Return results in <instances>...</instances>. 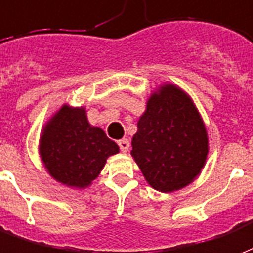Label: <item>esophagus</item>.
Returning <instances> with one entry per match:
<instances>
[{"label":"esophagus","instance_id":"34e87169","mask_svg":"<svg viewBox=\"0 0 253 253\" xmlns=\"http://www.w3.org/2000/svg\"><path fill=\"white\" fill-rule=\"evenodd\" d=\"M117 144H119L120 149L123 151V152H128L129 149V141L128 139H121L117 141Z\"/></svg>","mask_w":253,"mask_h":253}]
</instances>
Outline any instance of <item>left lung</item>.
Segmentation results:
<instances>
[{
  "label": "left lung",
  "mask_w": 253,
  "mask_h": 253,
  "mask_svg": "<svg viewBox=\"0 0 253 253\" xmlns=\"http://www.w3.org/2000/svg\"><path fill=\"white\" fill-rule=\"evenodd\" d=\"M130 154L149 185L163 193L185 187L200 174L208 155V134L182 90L166 84L151 95Z\"/></svg>",
  "instance_id": "left-lung-1"
}]
</instances>
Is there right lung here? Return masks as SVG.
I'll return each mask as SVG.
<instances>
[{"label": "right lung", "instance_id": "add662e5", "mask_svg": "<svg viewBox=\"0 0 253 253\" xmlns=\"http://www.w3.org/2000/svg\"><path fill=\"white\" fill-rule=\"evenodd\" d=\"M119 145L102 129L90 126L84 109L63 106L44 129L40 154L49 174L71 187H86Z\"/></svg>", "mask_w": 253, "mask_h": 253}]
</instances>
